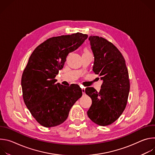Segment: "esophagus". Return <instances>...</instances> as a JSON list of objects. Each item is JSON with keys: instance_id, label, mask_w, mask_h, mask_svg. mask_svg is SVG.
Returning a JSON list of instances; mask_svg holds the SVG:
<instances>
[{"instance_id": "esophagus-1", "label": "esophagus", "mask_w": 155, "mask_h": 155, "mask_svg": "<svg viewBox=\"0 0 155 155\" xmlns=\"http://www.w3.org/2000/svg\"><path fill=\"white\" fill-rule=\"evenodd\" d=\"M82 93H83V95L85 94V89H84V88H82Z\"/></svg>"}]
</instances>
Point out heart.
Instances as JSON below:
<instances>
[{"instance_id": "1", "label": "heart", "mask_w": 155, "mask_h": 155, "mask_svg": "<svg viewBox=\"0 0 155 155\" xmlns=\"http://www.w3.org/2000/svg\"><path fill=\"white\" fill-rule=\"evenodd\" d=\"M84 53H90V52L88 51L87 50H84Z\"/></svg>"}]
</instances>
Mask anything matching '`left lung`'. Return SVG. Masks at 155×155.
Returning <instances> with one entry per match:
<instances>
[{
	"label": "left lung",
	"instance_id": "obj_1",
	"mask_svg": "<svg viewBox=\"0 0 155 155\" xmlns=\"http://www.w3.org/2000/svg\"><path fill=\"white\" fill-rule=\"evenodd\" d=\"M94 61L93 72L103 81L97 92L94 87H86L85 93L92 99L87 114L99 126L115 122L124 110L130 90L127 68L124 57L111 42L99 36L89 37Z\"/></svg>",
	"mask_w": 155,
	"mask_h": 155
}]
</instances>
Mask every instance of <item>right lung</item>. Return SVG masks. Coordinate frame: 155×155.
Segmentation results:
<instances>
[{"label":"right lung","instance_id":"obj_1","mask_svg":"<svg viewBox=\"0 0 155 155\" xmlns=\"http://www.w3.org/2000/svg\"><path fill=\"white\" fill-rule=\"evenodd\" d=\"M87 38L77 32L53 37L39 45L29 58L21 78L24 102L36 121L46 127L64 122L71 107L81 97L78 84L65 86L55 79L68 54Z\"/></svg>","mask_w":155,"mask_h":155}]
</instances>
